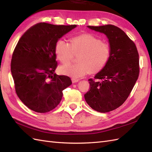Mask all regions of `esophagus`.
<instances>
[{
	"label": "esophagus",
	"mask_w": 152,
	"mask_h": 152,
	"mask_svg": "<svg viewBox=\"0 0 152 152\" xmlns=\"http://www.w3.org/2000/svg\"><path fill=\"white\" fill-rule=\"evenodd\" d=\"M79 82V80H78V79L73 78V77H72V83H76V82Z\"/></svg>",
	"instance_id": "1"
}]
</instances>
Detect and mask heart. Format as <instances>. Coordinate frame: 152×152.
Wrapping results in <instances>:
<instances>
[{
  "label": "heart",
  "mask_w": 152,
  "mask_h": 152,
  "mask_svg": "<svg viewBox=\"0 0 152 152\" xmlns=\"http://www.w3.org/2000/svg\"><path fill=\"white\" fill-rule=\"evenodd\" d=\"M56 58L63 64L69 62L74 53L80 54L77 57L78 63L60 66L59 71L63 75L79 78L91 72L96 73L103 70L110 58L109 46L91 35L83 34L72 37L70 45L59 39L55 45Z\"/></svg>",
  "instance_id": "heart-1"
}]
</instances>
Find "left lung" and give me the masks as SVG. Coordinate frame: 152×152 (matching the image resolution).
I'll list each match as a JSON object with an SVG mask.
<instances>
[{
  "label": "left lung",
  "mask_w": 152,
  "mask_h": 152,
  "mask_svg": "<svg viewBox=\"0 0 152 152\" xmlns=\"http://www.w3.org/2000/svg\"><path fill=\"white\" fill-rule=\"evenodd\" d=\"M88 28L107 37L111 54L105 68L89 79L90 90L84 97L94 110L109 112L124 103L138 79L139 53L135 43L117 26L107 24Z\"/></svg>",
  "instance_id": "8db88e82"
}]
</instances>
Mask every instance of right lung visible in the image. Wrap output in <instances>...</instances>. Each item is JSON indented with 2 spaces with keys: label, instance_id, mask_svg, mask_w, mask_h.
<instances>
[{
  "label": "right lung",
  "instance_id": "obj_1",
  "mask_svg": "<svg viewBox=\"0 0 152 152\" xmlns=\"http://www.w3.org/2000/svg\"><path fill=\"white\" fill-rule=\"evenodd\" d=\"M76 25H54L39 23L20 38L14 49L11 72L17 96L31 110L47 113L60 103L63 90L72 84L66 76L54 72L55 45Z\"/></svg>",
  "mask_w": 152,
  "mask_h": 152
}]
</instances>
